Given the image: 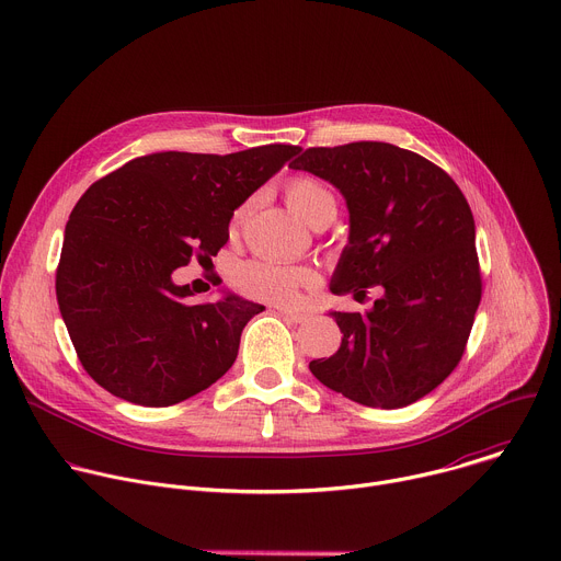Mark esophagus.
I'll return each instance as SVG.
<instances>
[{"mask_svg":"<svg viewBox=\"0 0 561 561\" xmlns=\"http://www.w3.org/2000/svg\"><path fill=\"white\" fill-rule=\"evenodd\" d=\"M279 314L286 319V322H293V324H301L308 319L306 312H299V310H290V308H279Z\"/></svg>","mask_w":561,"mask_h":561,"instance_id":"34e87169","label":"esophagus"}]
</instances>
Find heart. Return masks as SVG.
Listing matches in <instances>:
<instances>
[{"mask_svg": "<svg viewBox=\"0 0 561 561\" xmlns=\"http://www.w3.org/2000/svg\"><path fill=\"white\" fill-rule=\"evenodd\" d=\"M286 202L288 206L310 226L319 228L327 226L335 213H337V202L335 195L317 180L310 178H295L286 184ZM249 213V204H242L232 213L230 230H239L244 217ZM234 288L260 301L268 304H293L297 295L304 288H312L317 282V273L308 266H284L275 262H247L234 271Z\"/></svg>", "mask_w": 561, "mask_h": 561, "instance_id": "1", "label": "heart"}]
</instances>
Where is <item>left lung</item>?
Wrapping results in <instances>:
<instances>
[{
	"mask_svg": "<svg viewBox=\"0 0 561 561\" xmlns=\"http://www.w3.org/2000/svg\"><path fill=\"white\" fill-rule=\"evenodd\" d=\"M301 151V148L297 150ZM331 182L351 213L331 290H381L368 312L331 317L344 333L310 373L370 409H402L459 364L482 299L474 219L453 178L426 157L386 141L306 148L290 164Z\"/></svg>",
	"mask_w": 561,
	"mask_h": 561,
	"instance_id": "1",
	"label": "left lung"
}]
</instances>
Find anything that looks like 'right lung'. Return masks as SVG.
Returning <instances> with one entry per match:
<instances>
[{
    "mask_svg": "<svg viewBox=\"0 0 561 561\" xmlns=\"http://www.w3.org/2000/svg\"><path fill=\"white\" fill-rule=\"evenodd\" d=\"M299 146L230 154L152 152L98 180L75 204L55 275L59 312L84 370L139 407H173L215 383L264 306L226 293L191 304L173 271L210 262L232 210Z\"/></svg>",
    "mask_w": 561,
    "mask_h": 561,
    "instance_id": "1",
    "label": "right lung"
}]
</instances>
